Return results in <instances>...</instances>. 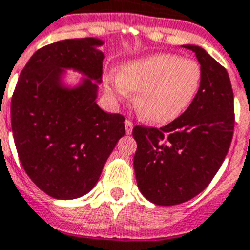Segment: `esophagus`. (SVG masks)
Wrapping results in <instances>:
<instances>
[{
    "label": "esophagus",
    "mask_w": 250,
    "mask_h": 250,
    "mask_svg": "<svg viewBox=\"0 0 250 250\" xmlns=\"http://www.w3.org/2000/svg\"><path fill=\"white\" fill-rule=\"evenodd\" d=\"M125 133L127 135H131L133 129V123L131 121H125Z\"/></svg>",
    "instance_id": "34e87169"
}]
</instances>
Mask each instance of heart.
I'll list each match as a JSON object with an SVG mask.
<instances>
[{
  "label": "heart",
  "instance_id": "heart-1",
  "mask_svg": "<svg viewBox=\"0 0 250 250\" xmlns=\"http://www.w3.org/2000/svg\"><path fill=\"white\" fill-rule=\"evenodd\" d=\"M202 72L198 62L171 53H155L108 74L106 90L118 101L136 91L135 107L150 125H167L184 114L197 97Z\"/></svg>",
  "mask_w": 250,
  "mask_h": 250
}]
</instances>
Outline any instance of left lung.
Returning a JSON list of instances; mask_svg holds the SVG:
<instances>
[{
  "label": "left lung",
  "instance_id": "obj_1",
  "mask_svg": "<svg viewBox=\"0 0 250 250\" xmlns=\"http://www.w3.org/2000/svg\"><path fill=\"white\" fill-rule=\"evenodd\" d=\"M201 64L197 97L161 128L136 125L133 156L140 193L159 206L181 205L202 193L226 159L235 127L233 91L227 70L199 45L185 44Z\"/></svg>",
  "mask_w": 250,
  "mask_h": 250
}]
</instances>
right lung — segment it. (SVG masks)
I'll return each instance as SVG.
<instances>
[{"label": "right lung", "mask_w": 250, "mask_h": 250, "mask_svg": "<svg viewBox=\"0 0 250 250\" xmlns=\"http://www.w3.org/2000/svg\"><path fill=\"white\" fill-rule=\"evenodd\" d=\"M97 38L65 39L38 49L19 76L11 100V129L19 160L49 197L76 199L100 180L125 136V118L97 104L104 55ZM66 70L81 74L66 81Z\"/></svg>", "instance_id": "obj_1"}]
</instances>
